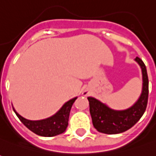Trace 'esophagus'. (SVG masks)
<instances>
[{"mask_svg": "<svg viewBox=\"0 0 156 156\" xmlns=\"http://www.w3.org/2000/svg\"><path fill=\"white\" fill-rule=\"evenodd\" d=\"M84 95L86 96V95H88V92H84Z\"/></svg>", "mask_w": 156, "mask_h": 156, "instance_id": "1", "label": "esophagus"}]
</instances>
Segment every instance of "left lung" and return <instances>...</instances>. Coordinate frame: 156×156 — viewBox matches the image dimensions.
<instances>
[{"mask_svg":"<svg viewBox=\"0 0 156 156\" xmlns=\"http://www.w3.org/2000/svg\"><path fill=\"white\" fill-rule=\"evenodd\" d=\"M135 60L142 68V90L139 99L130 108L124 110H115L94 98L89 97L90 113L92 123L98 132L114 135L126 131L140 120L144 114L148 98V78L147 69L140 58Z\"/></svg>","mask_w":156,"mask_h":156,"instance_id":"1","label":"left lung"}]
</instances>
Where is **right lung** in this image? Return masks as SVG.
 Here are the masks:
<instances>
[{
	"instance_id": "right-lung-1",
	"label": "right lung",
	"mask_w": 156,
	"mask_h": 156,
	"mask_svg": "<svg viewBox=\"0 0 156 156\" xmlns=\"http://www.w3.org/2000/svg\"><path fill=\"white\" fill-rule=\"evenodd\" d=\"M76 99L77 98L69 100L62 106L61 109L58 110L55 115H53L51 117H48L46 119L39 120V121L27 120L19 115L14 108L13 109L21 122L27 129H29L31 131L41 136H54L60 135L66 131L68 126L70 111H71L73 103Z\"/></svg>"
}]
</instances>
